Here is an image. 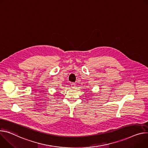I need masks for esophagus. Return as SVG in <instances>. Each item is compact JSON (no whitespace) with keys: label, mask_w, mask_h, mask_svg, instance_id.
I'll return each instance as SVG.
<instances>
[{"label":"esophagus","mask_w":148,"mask_h":148,"mask_svg":"<svg viewBox=\"0 0 148 148\" xmlns=\"http://www.w3.org/2000/svg\"><path fill=\"white\" fill-rule=\"evenodd\" d=\"M71 86L72 88H75V84L74 83H72L71 84Z\"/></svg>","instance_id":"esophagus-1"}]
</instances>
